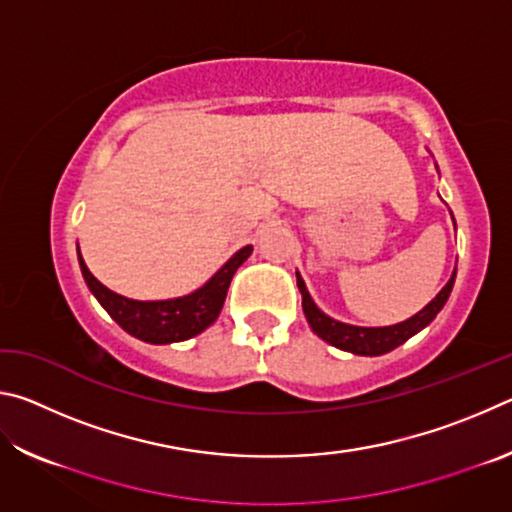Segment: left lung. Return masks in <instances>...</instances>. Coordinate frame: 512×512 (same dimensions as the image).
<instances>
[{
	"mask_svg": "<svg viewBox=\"0 0 512 512\" xmlns=\"http://www.w3.org/2000/svg\"><path fill=\"white\" fill-rule=\"evenodd\" d=\"M296 277H298V289L302 293V309H305L309 325L320 339L345 352L363 354V357H379V354L391 352L397 348V345L409 341L411 336L418 334L420 329L427 327L431 320L438 316V311L445 307L449 293H452L456 271L427 307L420 309L418 314L411 316L409 320H404V323L388 325V327H357V325H348V323H341V320L329 318L316 307V302L311 300L300 273H296Z\"/></svg>",
	"mask_w": 512,
	"mask_h": 512,
	"instance_id": "obj_1",
	"label": "left lung"
}]
</instances>
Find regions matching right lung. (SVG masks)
Masks as SVG:
<instances>
[{
	"label": "right lung",
	"instance_id": "obj_1",
	"mask_svg": "<svg viewBox=\"0 0 512 512\" xmlns=\"http://www.w3.org/2000/svg\"><path fill=\"white\" fill-rule=\"evenodd\" d=\"M250 253H253V246L237 250L201 289L189 293V296L149 302L124 298L108 287H103L97 277L90 273V268L85 266L81 253L79 264L92 296L99 300V305L108 311L110 318L121 329H126L128 334H133L140 341L162 345L192 339V336L201 334L203 329L210 327L219 318L232 275L237 273V268L246 262Z\"/></svg>",
	"mask_w": 512,
	"mask_h": 512
}]
</instances>
